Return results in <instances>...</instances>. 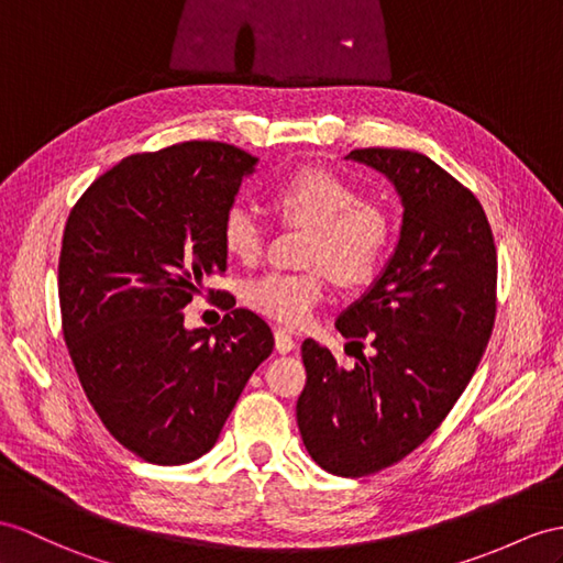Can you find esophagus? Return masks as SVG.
Segmentation results:
<instances>
[{"instance_id":"1","label":"esophagus","mask_w":563,"mask_h":563,"mask_svg":"<svg viewBox=\"0 0 563 563\" xmlns=\"http://www.w3.org/2000/svg\"><path fill=\"white\" fill-rule=\"evenodd\" d=\"M274 349H277L279 353H291L296 349V341L294 336L286 332V329H274Z\"/></svg>"}]
</instances>
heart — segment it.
Wrapping results in <instances>:
<instances>
[{"instance_id": "1", "label": "heart", "mask_w": 563, "mask_h": 563, "mask_svg": "<svg viewBox=\"0 0 563 563\" xmlns=\"http://www.w3.org/2000/svg\"><path fill=\"white\" fill-rule=\"evenodd\" d=\"M272 205L289 222L312 229L308 272H265L245 284L243 298L272 320L298 327L324 298V269L339 284H363L373 277L387 251L391 224L387 212L344 178L327 169H298L272 188ZM265 224L249 202H231L222 217L224 249L253 263L265 249Z\"/></svg>"}]
</instances>
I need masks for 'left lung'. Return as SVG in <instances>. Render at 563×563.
Wrapping results in <instances>:
<instances>
[{
    "label": "left lung",
    "instance_id": "1",
    "mask_svg": "<svg viewBox=\"0 0 563 563\" xmlns=\"http://www.w3.org/2000/svg\"><path fill=\"white\" fill-rule=\"evenodd\" d=\"M346 159L389 178L404 208L399 239L336 318L351 344L367 339L373 353L346 369L306 339L296 420L320 468L363 477L428 440L471 382L495 324L497 251L477 198L430 157L365 147Z\"/></svg>",
    "mask_w": 563,
    "mask_h": 563
}]
</instances>
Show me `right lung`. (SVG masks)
Here are the masks:
<instances>
[{
	"label": "right lung",
	"instance_id": "add662e5",
	"mask_svg": "<svg viewBox=\"0 0 563 563\" xmlns=\"http://www.w3.org/2000/svg\"><path fill=\"white\" fill-rule=\"evenodd\" d=\"M257 162L212 141L131 155L68 214L59 257L66 346L104 428L147 463L208 454L274 349L269 324L245 308L212 329L184 324L205 279L227 269L222 217Z\"/></svg>",
	"mask_w": 563,
	"mask_h": 563
}]
</instances>
